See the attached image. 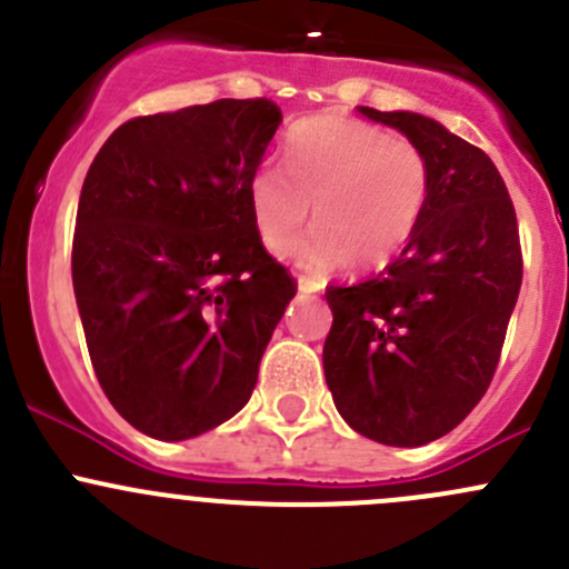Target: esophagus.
I'll return each instance as SVG.
<instances>
[{"instance_id": "esophagus-1", "label": "esophagus", "mask_w": 569, "mask_h": 569, "mask_svg": "<svg viewBox=\"0 0 569 569\" xmlns=\"http://www.w3.org/2000/svg\"><path fill=\"white\" fill-rule=\"evenodd\" d=\"M297 289H300L302 295H317L321 286L317 283V280H311V278H297Z\"/></svg>"}]
</instances>
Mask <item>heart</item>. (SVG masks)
<instances>
[{
	"label": "heart",
	"mask_w": 569,
	"mask_h": 569,
	"mask_svg": "<svg viewBox=\"0 0 569 569\" xmlns=\"http://www.w3.org/2000/svg\"><path fill=\"white\" fill-rule=\"evenodd\" d=\"M427 198L421 148L338 114L291 126L283 170L261 164L248 181L252 226L269 250L288 244L312 211L318 228L283 256L317 274L347 261L386 267L416 233Z\"/></svg>",
	"instance_id": "1"
}]
</instances>
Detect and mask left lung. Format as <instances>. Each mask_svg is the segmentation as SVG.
<instances>
[{
  "label": "left lung",
  "mask_w": 569,
  "mask_h": 569,
  "mask_svg": "<svg viewBox=\"0 0 569 569\" xmlns=\"http://www.w3.org/2000/svg\"><path fill=\"white\" fill-rule=\"evenodd\" d=\"M429 162V198L386 272L327 286L325 380L336 410L382 446H427L457 427L496 375L523 261L507 183L485 151L427 114L358 107Z\"/></svg>",
  "instance_id": "left-lung-1"
}]
</instances>
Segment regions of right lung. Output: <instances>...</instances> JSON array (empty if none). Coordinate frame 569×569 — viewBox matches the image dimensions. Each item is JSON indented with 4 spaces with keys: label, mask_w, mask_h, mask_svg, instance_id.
<instances>
[{
    "label": "right lung",
    "mask_w": 569,
    "mask_h": 569,
    "mask_svg": "<svg viewBox=\"0 0 569 569\" xmlns=\"http://www.w3.org/2000/svg\"><path fill=\"white\" fill-rule=\"evenodd\" d=\"M280 120L267 99L146 114L109 134L84 178L73 295L107 399L148 438L237 416L297 295L248 206Z\"/></svg>",
    "instance_id": "1"
}]
</instances>
